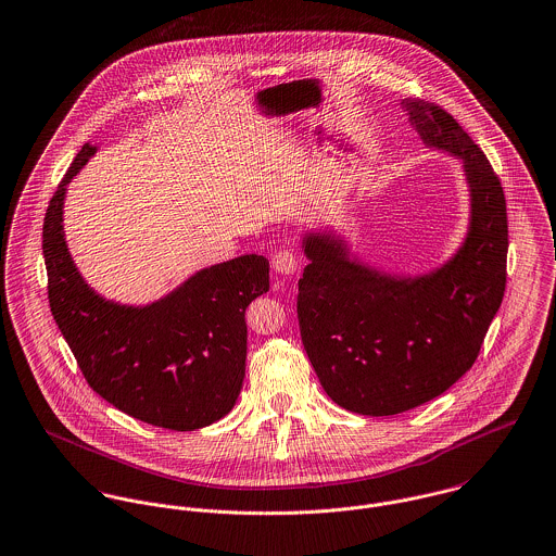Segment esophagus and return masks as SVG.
Instances as JSON below:
<instances>
[{"label":"esophagus","mask_w":556,"mask_h":556,"mask_svg":"<svg viewBox=\"0 0 556 556\" xmlns=\"http://www.w3.org/2000/svg\"><path fill=\"white\" fill-rule=\"evenodd\" d=\"M271 265L282 276H293L298 271V256L293 251H278L271 258Z\"/></svg>","instance_id":"esophagus-1"}]
</instances>
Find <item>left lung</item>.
<instances>
[{
  "label": "left lung",
  "instance_id": "1",
  "mask_svg": "<svg viewBox=\"0 0 556 556\" xmlns=\"http://www.w3.org/2000/svg\"><path fill=\"white\" fill-rule=\"evenodd\" d=\"M400 105L427 149L460 159L469 218L453 256L422 274L371 265L336 227L303 231V349L325 393L363 416L402 414L448 391L473 365L505 291L507 214L489 159L440 105Z\"/></svg>",
  "mask_w": 556,
  "mask_h": 556
}]
</instances>
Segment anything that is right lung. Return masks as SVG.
Masks as SVG:
<instances>
[{"instance_id": "right-lung-1", "label": "right lung", "mask_w": 556, "mask_h": 556, "mask_svg": "<svg viewBox=\"0 0 556 556\" xmlns=\"http://www.w3.org/2000/svg\"><path fill=\"white\" fill-rule=\"evenodd\" d=\"M98 151L91 142L80 149L47 210L42 251L54 323L108 404L154 427L202 429L238 402L244 314L269 291V261L242 254L203 267L147 305L103 298L74 263L63 229L67 185Z\"/></svg>"}]
</instances>
